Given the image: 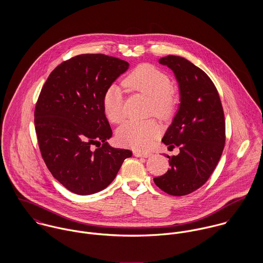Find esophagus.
<instances>
[{"instance_id":"1","label":"esophagus","mask_w":263,"mask_h":263,"mask_svg":"<svg viewBox=\"0 0 263 263\" xmlns=\"http://www.w3.org/2000/svg\"><path fill=\"white\" fill-rule=\"evenodd\" d=\"M134 155L136 157H143V158H148V157L152 156V154L149 152H135Z\"/></svg>"}]
</instances>
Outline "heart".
Here are the masks:
<instances>
[{
  "label": "heart",
  "instance_id": "heart-1",
  "mask_svg": "<svg viewBox=\"0 0 263 263\" xmlns=\"http://www.w3.org/2000/svg\"><path fill=\"white\" fill-rule=\"evenodd\" d=\"M122 86L128 91L139 92L151 97L150 112L159 117L170 116L176 105V96L172 82L167 74L149 64L135 68L122 80ZM102 107L107 119L120 123L124 119L123 94L117 85L109 86L102 97ZM159 133L154 120L128 121L117 132V140L137 150L150 148Z\"/></svg>",
  "mask_w": 263,
  "mask_h": 263
}]
</instances>
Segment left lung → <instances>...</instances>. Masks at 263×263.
Returning <instances> with one entry per match:
<instances>
[{
	"instance_id": "left-lung-1",
	"label": "left lung",
	"mask_w": 263,
	"mask_h": 263,
	"mask_svg": "<svg viewBox=\"0 0 263 263\" xmlns=\"http://www.w3.org/2000/svg\"><path fill=\"white\" fill-rule=\"evenodd\" d=\"M159 63L171 69L178 82L180 103L162 142L169 150L170 169L154 178L168 194L186 195L201 187L214 172L225 147V117L216 86L202 70L176 55L161 58Z\"/></svg>"
}]
</instances>
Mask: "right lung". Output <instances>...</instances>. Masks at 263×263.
Returning <instances> with one entry per match:
<instances>
[{"mask_svg":"<svg viewBox=\"0 0 263 263\" xmlns=\"http://www.w3.org/2000/svg\"><path fill=\"white\" fill-rule=\"evenodd\" d=\"M128 66L101 53L80 54L58 66L41 89L34 111L40 153L52 176L74 193L107 187L133 155L107 143L112 130L102 107L105 90Z\"/></svg>","mask_w":263,"mask_h":263,"instance_id":"obj_1","label":"right lung"}]
</instances>
